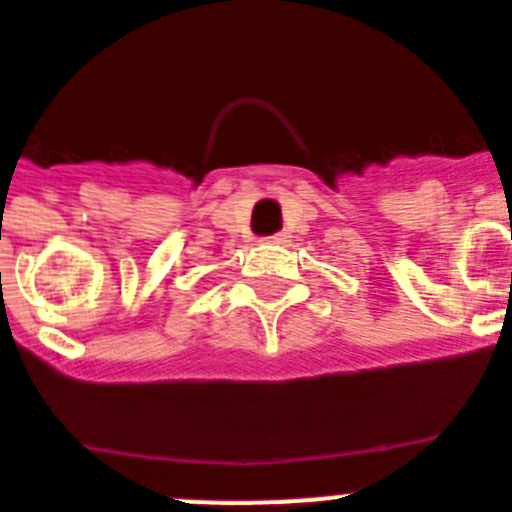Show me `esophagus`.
I'll return each instance as SVG.
<instances>
[{
	"instance_id": "obj_1",
	"label": "esophagus",
	"mask_w": 512,
	"mask_h": 512,
	"mask_svg": "<svg viewBox=\"0 0 512 512\" xmlns=\"http://www.w3.org/2000/svg\"><path fill=\"white\" fill-rule=\"evenodd\" d=\"M269 240H272V243H287V235L279 233V235H274V238H269Z\"/></svg>"
}]
</instances>
